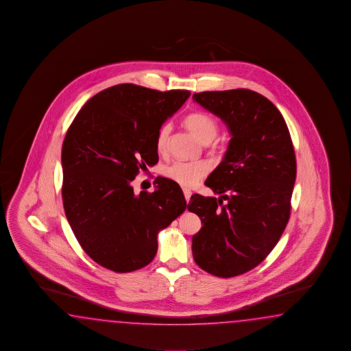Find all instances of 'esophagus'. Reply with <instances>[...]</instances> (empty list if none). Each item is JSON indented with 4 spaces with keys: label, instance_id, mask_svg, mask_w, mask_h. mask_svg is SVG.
Listing matches in <instances>:
<instances>
[{
    "label": "esophagus",
    "instance_id": "obj_1",
    "mask_svg": "<svg viewBox=\"0 0 351 351\" xmlns=\"http://www.w3.org/2000/svg\"><path fill=\"white\" fill-rule=\"evenodd\" d=\"M182 191H184V195H185V199H186V202L187 203H189V200H190V197H191V191H190L189 189H184Z\"/></svg>",
    "mask_w": 351,
    "mask_h": 351
}]
</instances>
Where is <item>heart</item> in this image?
Segmentation results:
<instances>
[{
    "label": "heart",
    "instance_id": "b5f03b06",
    "mask_svg": "<svg viewBox=\"0 0 351 351\" xmlns=\"http://www.w3.org/2000/svg\"><path fill=\"white\" fill-rule=\"evenodd\" d=\"M184 123L187 130L193 133L196 140L200 141L204 145L210 143L218 134L217 121L210 114L205 112H194L187 114ZM171 132V125L165 123L157 131L156 148L158 152H164L167 147V141ZM209 171V166L203 162H185L175 161L165 169V176L178 182L182 186H195L200 180Z\"/></svg>",
    "mask_w": 351,
    "mask_h": 351
}]
</instances>
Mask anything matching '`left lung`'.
I'll return each mask as SVG.
<instances>
[{
  "mask_svg": "<svg viewBox=\"0 0 351 351\" xmlns=\"http://www.w3.org/2000/svg\"><path fill=\"white\" fill-rule=\"evenodd\" d=\"M193 101L218 116L232 138L205 181L220 197L191 196L187 209L202 219L193 256L221 278L248 272L265 261L289 223L296 156L280 110L250 89L202 92Z\"/></svg>",
  "mask_w": 351,
  "mask_h": 351,
  "instance_id": "8db88e82",
  "label": "left lung"
}]
</instances>
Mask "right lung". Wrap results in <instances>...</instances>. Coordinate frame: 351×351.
<instances>
[{"label":"right lung","mask_w":351,"mask_h":351,"mask_svg":"<svg viewBox=\"0 0 351 351\" xmlns=\"http://www.w3.org/2000/svg\"><path fill=\"white\" fill-rule=\"evenodd\" d=\"M190 97L118 84L79 110L62 142V204L86 254L113 272L137 271L157 252V234L186 209L178 182L158 176L133 193L140 169L158 161L157 131Z\"/></svg>","instance_id":"1"}]
</instances>
